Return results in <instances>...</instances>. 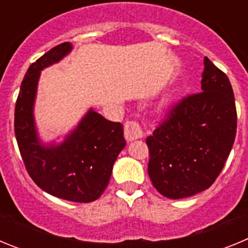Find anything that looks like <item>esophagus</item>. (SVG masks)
<instances>
[{"label": "esophagus", "mask_w": 248, "mask_h": 248, "mask_svg": "<svg viewBox=\"0 0 248 248\" xmlns=\"http://www.w3.org/2000/svg\"><path fill=\"white\" fill-rule=\"evenodd\" d=\"M124 135L128 141H133L143 137V130L139 123L135 120H128L124 125Z\"/></svg>", "instance_id": "esophagus-1"}]
</instances>
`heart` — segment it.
I'll return each instance as SVG.
<instances>
[{
  "label": "heart",
  "instance_id": "obj_1",
  "mask_svg": "<svg viewBox=\"0 0 248 248\" xmlns=\"http://www.w3.org/2000/svg\"><path fill=\"white\" fill-rule=\"evenodd\" d=\"M171 104V100L170 99H168V100H165V102H163L161 103V105H160V108L161 109H165V108H168L169 105Z\"/></svg>",
  "mask_w": 248,
  "mask_h": 248
}]
</instances>
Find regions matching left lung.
<instances>
[{
  "mask_svg": "<svg viewBox=\"0 0 248 248\" xmlns=\"http://www.w3.org/2000/svg\"><path fill=\"white\" fill-rule=\"evenodd\" d=\"M201 92L184 98L146 138L148 174L169 199H184L209 189L229 157L237 128L231 83L207 57Z\"/></svg>",
  "mask_w": 248,
  "mask_h": 248,
  "instance_id": "obj_1",
  "label": "left lung"
}]
</instances>
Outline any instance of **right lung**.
<instances>
[{"instance_id": "right-lung-1", "label": "right lung", "mask_w": 248, "mask_h": 248, "mask_svg": "<svg viewBox=\"0 0 248 248\" xmlns=\"http://www.w3.org/2000/svg\"><path fill=\"white\" fill-rule=\"evenodd\" d=\"M72 48L69 42L56 46L30 65L16 102L15 134L26 169L38 187L63 200L92 202L107 189L114 163L126 144L122 124L91 108L62 143L45 144L34 122L41 71L58 63Z\"/></svg>"}]
</instances>
